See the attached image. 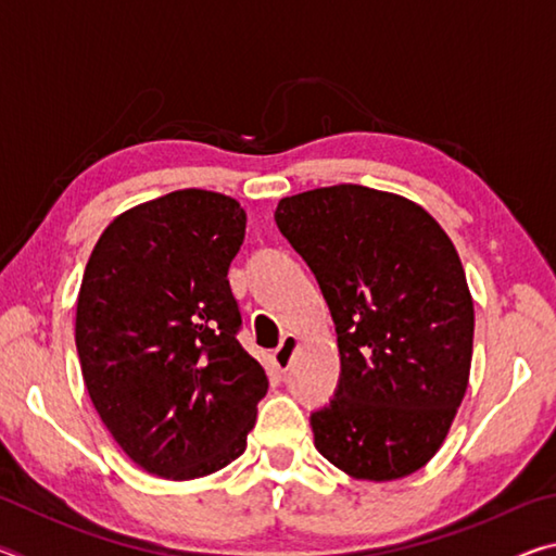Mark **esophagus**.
Wrapping results in <instances>:
<instances>
[{"label":"esophagus","mask_w":556,"mask_h":556,"mask_svg":"<svg viewBox=\"0 0 556 556\" xmlns=\"http://www.w3.org/2000/svg\"><path fill=\"white\" fill-rule=\"evenodd\" d=\"M296 343H299V338L294 333H287L285 338H281V343H279L277 351H275V365H277L279 372H287L289 370L291 355H294V351H296Z\"/></svg>","instance_id":"34e87169"}]
</instances>
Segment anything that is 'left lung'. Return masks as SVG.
Instances as JSON below:
<instances>
[{
    "instance_id": "obj_1",
    "label": "left lung",
    "mask_w": 556,
    "mask_h": 556,
    "mask_svg": "<svg viewBox=\"0 0 556 556\" xmlns=\"http://www.w3.org/2000/svg\"><path fill=\"white\" fill-rule=\"evenodd\" d=\"M275 220L331 308L341 380L312 414L314 444L361 481L427 466L464 402L473 299L444 228L409 199L368 186L314 188Z\"/></svg>"
}]
</instances>
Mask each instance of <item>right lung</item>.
<instances>
[{
    "mask_svg": "<svg viewBox=\"0 0 556 556\" xmlns=\"http://www.w3.org/2000/svg\"><path fill=\"white\" fill-rule=\"evenodd\" d=\"M244 223L230 195L166 193L117 215L83 275L75 345L90 400L117 446L166 481L232 464L267 394L228 281Z\"/></svg>",
    "mask_w": 556,
    "mask_h": 556,
    "instance_id": "right-lung-1",
    "label": "right lung"
}]
</instances>
